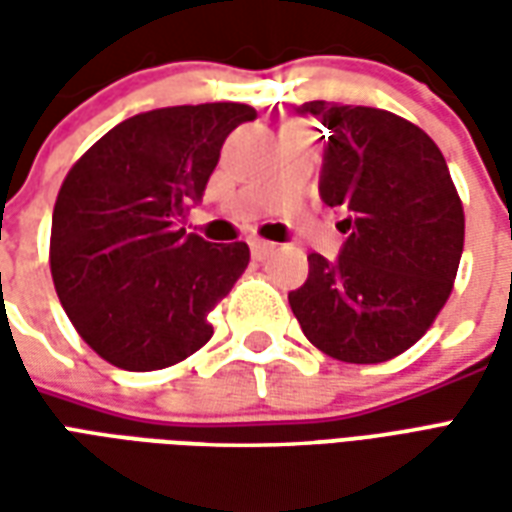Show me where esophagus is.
Instances as JSON below:
<instances>
[{"label":"esophagus","mask_w":512,"mask_h":512,"mask_svg":"<svg viewBox=\"0 0 512 512\" xmlns=\"http://www.w3.org/2000/svg\"><path fill=\"white\" fill-rule=\"evenodd\" d=\"M249 249H252V257H255V260H266V257L274 252V244H271V241H263V238H252V241H249Z\"/></svg>","instance_id":"esophagus-1"}]
</instances>
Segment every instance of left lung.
<instances>
[{"label":"left lung","mask_w":512,"mask_h":512,"mask_svg":"<svg viewBox=\"0 0 512 512\" xmlns=\"http://www.w3.org/2000/svg\"><path fill=\"white\" fill-rule=\"evenodd\" d=\"M329 128L321 197L343 208L337 263L310 255V277L288 293L301 332L351 365L389 362L428 332L452 293L463 252V205L436 142L373 106L310 101Z\"/></svg>","instance_id":"8db88e82"}]
</instances>
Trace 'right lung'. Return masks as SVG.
I'll return each mask as SVG.
<instances>
[{
  "label": "right lung",
  "mask_w": 512,
  "mask_h": 512,
  "mask_svg": "<svg viewBox=\"0 0 512 512\" xmlns=\"http://www.w3.org/2000/svg\"><path fill=\"white\" fill-rule=\"evenodd\" d=\"M246 104L167 106L104 134L65 175L49 266L73 329L109 365L147 373L211 340V310L249 266V246L208 244L180 219L200 200Z\"/></svg>",
  "instance_id": "obj_1"
}]
</instances>
